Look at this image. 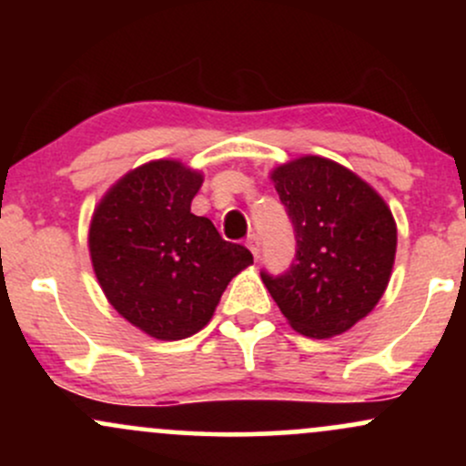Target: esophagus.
Segmentation results:
<instances>
[{"instance_id": "esophagus-1", "label": "esophagus", "mask_w": 466, "mask_h": 466, "mask_svg": "<svg viewBox=\"0 0 466 466\" xmlns=\"http://www.w3.org/2000/svg\"><path fill=\"white\" fill-rule=\"evenodd\" d=\"M248 248H249L251 254H254V258H258V256H260V238L256 237V234H249Z\"/></svg>"}]
</instances>
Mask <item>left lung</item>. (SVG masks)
Masks as SVG:
<instances>
[{"instance_id": "left-lung-1", "label": "left lung", "mask_w": 466, "mask_h": 466, "mask_svg": "<svg viewBox=\"0 0 466 466\" xmlns=\"http://www.w3.org/2000/svg\"><path fill=\"white\" fill-rule=\"evenodd\" d=\"M271 179L296 234V258L285 274L260 278L298 333H344L388 287L397 254L392 212L366 181L318 155L278 166Z\"/></svg>"}]
</instances>
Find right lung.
<instances>
[{"instance_id":"right-lung-1","label":"right lung","mask_w":466,"mask_h":466,"mask_svg":"<svg viewBox=\"0 0 466 466\" xmlns=\"http://www.w3.org/2000/svg\"><path fill=\"white\" fill-rule=\"evenodd\" d=\"M201 173L173 159L131 170L105 195L89 228V251L106 300L155 339L175 341L210 322L228 282L254 263L190 212Z\"/></svg>"}]
</instances>
